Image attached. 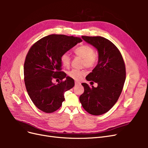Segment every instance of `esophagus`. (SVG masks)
<instances>
[{"instance_id":"1","label":"esophagus","mask_w":148,"mask_h":148,"mask_svg":"<svg viewBox=\"0 0 148 148\" xmlns=\"http://www.w3.org/2000/svg\"><path fill=\"white\" fill-rule=\"evenodd\" d=\"M81 84V83H80L79 82H78V81H75V85H79V84Z\"/></svg>"}]
</instances>
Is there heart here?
<instances>
[{
    "label": "heart",
    "mask_w": 148,
    "mask_h": 148,
    "mask_svg": "<svg viewBox=\"0 0 148 148\" xmlns=\"http://www.w3.org/2000/svg\"><path fill=\"white\" fill-rule=\"evenodd\" d=\"M74 53L83 59V66L88 69L92 68L96 65L97 57L95 53V51L92 47L88 45L80 46L74 49ZM60 62L64 66L68 68L71 64V57L68 52L62 53L60 56ZM85 75L84 70L73 69L68 72L69 77L76 80H79Z\"/></svg>",
    "instance_id": "b5f03b06"
}]
</instances>
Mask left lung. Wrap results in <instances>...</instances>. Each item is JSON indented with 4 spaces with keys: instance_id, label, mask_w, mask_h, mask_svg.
<instances>
[{
    "instance_id": "8db88e82",
    "label": "left lung",
    "mask_w": 148,
    "mask_h": 148,
    "mask_svg": "<svg viewBox=\"0 0 148 148\" xmlns=\"http://www.w3.org/2000/svg\"><path fill=\"white\" fill-rule=\"evenodd\" d=\"M82 38L97 49L99 59L86 77L88 81L97 83V87L82 83L84 91L79 101L89 114L99 115L108 112L119 99L126 78L125 62L118 48L107 39L86 36Z\"/></svg>"
}]
</instances>
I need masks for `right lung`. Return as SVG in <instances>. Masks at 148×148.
<instances>
[{"label": "right lung", "instance_id": "obj_1", "mask_svg": "<svg viewBox=\"0 0 148 148\" xmlns=\"http://www.w3.org/2000/svg\"><path fill=\"white\" fill-rule=\"evenodd\" d=\"M82 41L77 37L51 34L29 49L24 64L25 84L30 99L39 110L52 113L59 109L65 100V92L74 86L73 79L61 71L60 56ZM54 79L61 82L55 85L52 82Z\"/></svg>", "mask_w": 148, "mask_h": 148}]
</instances>
